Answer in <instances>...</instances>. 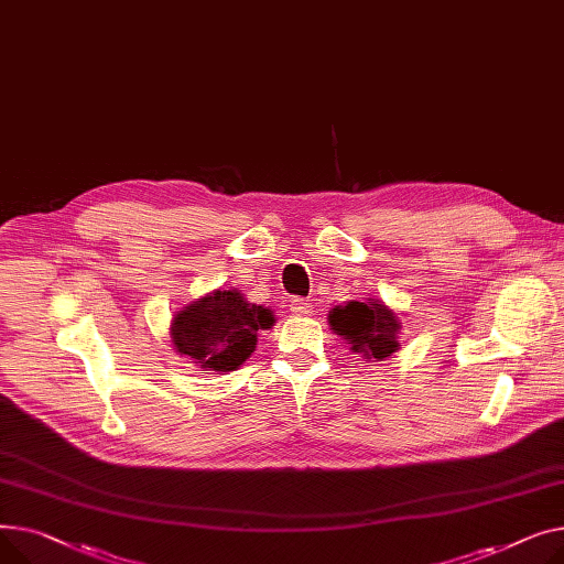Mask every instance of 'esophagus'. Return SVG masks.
Wrapping results in <instances>:
<instances>
[{"instance_id": "1", "label": "esophagus", "mask_w": 564, "mask_h": 564, "mask_svg": "<svg viewBox=\"0 0 564 564\" xmlns=\"http://www.w3.org/2000/svg\"><path fill=\"white\" fill-rule=\"evenodd\" d=\"M291 314L293 316H310L312 314V305L305 303L303 297H295V301H291Z\"/></svg>"}]
</instances>
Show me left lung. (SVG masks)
Listing matches in <instances>:
<instances>
[{
    "mask_svg": "<svg viewBox=\"0 0 564 564\" xmlns=\"http://www.w3.org/2000/svg\"><path fill=\"white\" fill-rule=\"evenodd\" d=\"M329 329L350 344V350L367 361H382L399 352L401 318L378 297L335 305L327 314Z\"/></svg>",
    "mask_w": 564,
    "mask_h": 564,
    "instance_id": "1",
    "label": "left lung"
}]
</instances>
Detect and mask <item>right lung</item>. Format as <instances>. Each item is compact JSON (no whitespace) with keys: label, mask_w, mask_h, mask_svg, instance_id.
Listing matches in <instances>:
<instances>
[{"label":"right lung","mask_w":564,"mask_h":564,"mask_svg":"<svg viewBox=\"0 0 564 564\" xmlns=\"http://www.w3.org/2000/svg\"><path fill=\"white\" fill-rule=\"evenodd\" d=\"M273 325V310L250 303L239 289H216L175 312L171 341L193 367L225 376L254 352L259 329Z\"/></svg>","instance_id":"1"}]
</instances>
